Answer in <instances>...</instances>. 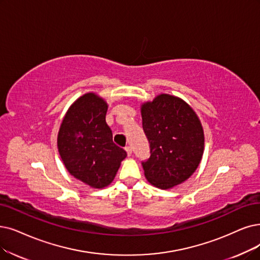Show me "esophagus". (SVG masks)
I'll return each mask as SVG.
<instances>
[{"mask_svg":"<svg viewBox=\"0 0 260 260\" xmlns=\"http://www.w3.org/2000/svg\"><path fill=\"white\" fill-rule=\"evenodd\" d=\"M124 149H126V151H127V154H128V155H131V154H132V149H131V147H130V146L124 147Z\"/></svg>","mask_w":260,"mask_h":260,"instance_id":"obj_1","label":"esophagus"}]
</instances>
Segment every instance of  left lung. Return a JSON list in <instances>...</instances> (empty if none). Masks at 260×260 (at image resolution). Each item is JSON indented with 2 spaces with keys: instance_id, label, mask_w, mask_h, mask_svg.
<instances>
[{
  "instance_id": "8db88e82",
  "label": "left lung",
  "mask_w": 260,
  "mask_h": 260,
  "mask_svg": "<svg viewBox=\"0 0 260 260\" xmlns=\"http://www.w3.org/2000/svg\"><path fill=\"white\" fill-rule=\"evenodd\" d=\"M143 130L150 155L142 161L147 180L170 189L195 172L204 152V131L195 112L186 103L162 94L142 106Z\"/></svg>"
}]
</instances>
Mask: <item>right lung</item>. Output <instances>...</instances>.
<instances>
[{"label":"right lung","instance_id":"add662e5","mask_svg":"<svg viewBox=\"0 0 260 260\" xmlns=\"http://www.w3.org/2000/svg\"><path fill=\"white\" fill-rule=\"evenodd\" d=\"M108 105L92 92L83 95L67 111L60 124L57 147L68 172L91 188L109 185L127 157L113 143L106 122Z\"/></svg>","mask_w":260,"mask_h":260}]
</instances>
